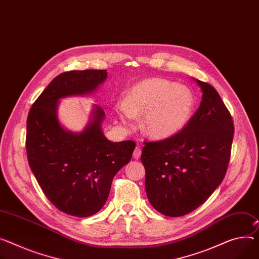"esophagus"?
<instances>
[{
    "instance_id": "34e87169",
    "label": "esophagus",
    "mask_w": 259,
    "mask_h": 259,
    "mask_svg": "<svg viewBox=\"0 0 259 259\" xmlns=\"http://www.w3.org/2000/svg\"><path fill=\"white\" fill-rule=\"evenodd\" d=\"M141 153H142V149H141L140 147H139V146H137V147L135 148V150H134V154H133V155H134L135 158H137V160H138V158L141 156Z\"/></svg>"
}]
</instances>
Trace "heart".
Returning <instances> with one entry per match:
<instances>
[{"label": "heart", "mask_w": 259, "mask_h": 259, "mask_svg": "<svg viewBox=\"0 0 259 259\" xmlns=\"http://www.w3.org/2000/svg\"><path fill=\"white\" fill-rule=\"evenodd\" d=\"M195 105V95L188 87L153 77L136 85L127 101H119L116 113L127 126L134 124L136 116L144 115V132L155 139H166L189 123Z\"/></svg>", "instance_id": "b5f03b06"}]
</instances>
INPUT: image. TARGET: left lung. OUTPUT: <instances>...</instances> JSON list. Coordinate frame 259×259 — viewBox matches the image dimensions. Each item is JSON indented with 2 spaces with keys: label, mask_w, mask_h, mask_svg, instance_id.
<instances>
[{
  "label": "left lung",
  "mask_w": 259,
  "mask_h": 259,
  "mask_svg": "<svg viewBox=\"0 0 259 259\" xmlns=\"http://www.w3.org/2000/svg\"><path fill=\"white\" fill-rule=\"evenodd\" d=\"M189 123L164 140L144 142L148 200L168 217H182L203 204L224 180L230 160L234 125L221 96L208 83Z\"/></svg>",
  "instance_id": "8db88e82"
}]
</instances>
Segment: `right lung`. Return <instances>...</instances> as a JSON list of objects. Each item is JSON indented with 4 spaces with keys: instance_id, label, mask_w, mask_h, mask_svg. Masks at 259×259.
Masks as SVG:
<instances>
[{
    "instance_id": "obj_1",
    "label": "right lung",
    "mask_w": 259,
    "mask_h": 259,
    "mask_svg": "<svg viewBox=\"0 0 259 259\" xmlns=\"http://www.w3.org/2000/svg\"><path fill=\"white\" fill-rule=\"evenodd\" d=\"M106 78L104 69L59 74L36 99L27 119L26 149L35 178L59 210L78 218L101 210L114 176L130 163L136 143L109 141L102 130L105 112L98 106L82 133L66 131L58 120V102L91 93Z\"/></svg>"
}]
</instances>
